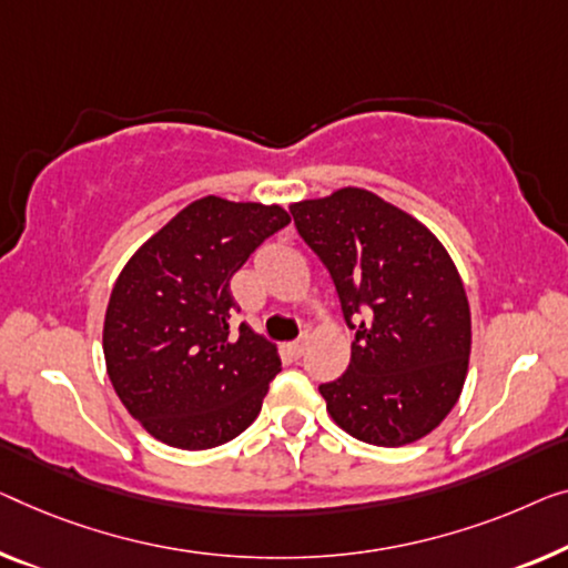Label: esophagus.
<instances>
[{
	"instance_id": "obj_1",
	"label": "esophagus",
	"mask_w": 568,
	"mask_h": 568,
	"mask_svg": "<svg viewBox=\"0 0 568 568\" xmlns=\"http://www.w3.org/2000/svg\"><path fill=\"white\" fill-rule=\"evenodd\" d=\"M306 344H308V338H306V336H301L298 342H291V344H287V352H291L293 357H301V354L306 352Z\"/></svg>"
}]
</instances>
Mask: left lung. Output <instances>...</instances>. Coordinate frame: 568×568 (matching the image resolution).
<instances>
[{"instance_id":"obj_1","label":"left lung","mask_w":568,"mask_h":568,"mask_svg":"<svg viewBox=\"0 0 568 568\" xmlns=\"http://www.w3.org/2000/svg\"><path fill=\"white\" fill-rule=\"evenodd\" d=\"M291 214L357 332L349 369L318 387L328 416L372 446L428 436L469 369L471 313L452 255L426 224L367 189L295 201Z\"/></svg>"}]
</instances>
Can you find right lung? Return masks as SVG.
<instances>
[{
    "label": "right lung",
    "mask_w": 568,
    "mask_h": 568,
    "mask_svg": "<svg viewBox=\"0 0 568 568\" xmlns=\"http://www.w3.org/2000/svg\"><path fill=\"white\" fill-rule=\"evenodd\" d=\"M291 224L277 203L203 196L126 260L104 316L114 393L152 438L185 452L222 446L257 418L277 346L232 332V275Z\"/></svg>",
    "instance_id": "1"
}]
</instances>
